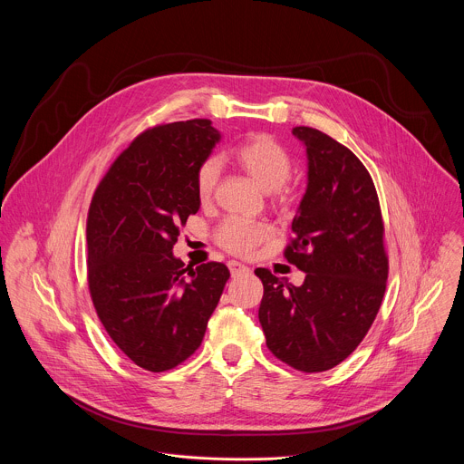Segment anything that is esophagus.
<instances>
[{
    "label": "esophagus",
    "instance_id": "34e87169",
    "mask_svg": "<svg viewBox=\"0 0 464 464\" xmlns=\"http://www.w3.org/2000/svg\"><path fill=\"white\" fill-rule=\"evenodd\" d=\"M227 266H229L231 276H238V274H247V272H249V268L246 266V264H242V262H238V260H229Z\"/></svg>",
    "mask_w": 464,
    "mask_h": 464
}]
</instances>
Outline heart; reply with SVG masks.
Listing matches in <instances>:
<instances>
[{"instance_id": "1", "label": "heart", "mask_w": 464, "mask_h": 464, "mask_svg": "<svg viewBox=\"0 0 464 464\" xmlns=\"http://www.w3.org/2000/svg\"><path fill=\"white\" fill-rule=\"evenodd\" d=\"M237 163L240 169L266 192H272L276 202L286 206L292 202V190L286 187V179L292 174V158L288 150L270 136H253L244 141L235 152ZM222 163L217 156L204 160L196 170L194 185L196 194L202 202L209 200L213 196L218 178H220ZM272 235L268 224L227 218L224 220L217 231V242L237 255L251 253L260 242Z\"/></svg>"}]
</instances>
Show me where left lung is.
I'll list each match as a JSON object with an SVG mask.
<instances>
[{"label":"left lung","mask_w":464,"mask_h":464,"mask_svg":"<svg viewBox=\"0 0 464 464\" xmlns=\"http://www.w3.org/2000/svg\"><path fill=\"white\" fill-rule=\"evenodd\" d=\"M292 134L306 149L308 181L285 256L306 276L294 286L256 268L264 286L258 321L274 356L297 371L321 372L365 338L385 294L389 262L378 194L363 163L315 128L295 126Z\"/></svg>","instance_id":"8db88e82"}]
</instances>
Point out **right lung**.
<instances>
[{
  "label": "right lung",
  "instance_id": "add662e5",
  "mask_svg": "<svg viewBox=\"0 0 464 464\" xmlns=\"http://www.w3.org/2000/svg\"><path fill=\"white\" fill-rule=\"evenodd\" d=\"M220 141L209 119L154 126L101 179L88 213V285L111 342L163 372L200 347L229 270L185 268L172 255L179 226L200 209L196 170Z\"/></svg>",
  "mask_w": 464,
  "mask_h": 464
}]
</instances>
